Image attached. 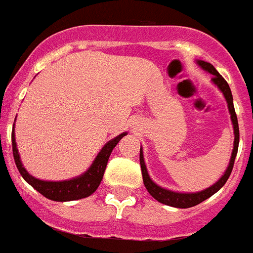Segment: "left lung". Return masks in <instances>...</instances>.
<instances>
[{
  "instance_id": "obj_1",
  "label": "left lung",
  "mask_w": 253,
  "mask_h": 253,
  "mask_svg": "<svg viewBox=\"0 0 253 253\" xmlns=\"http://www.w3.org/2000/svg\"><path fill=\"white\" fill-rule=\"evenodd\" d=\"M196 64H198L200 68H203L205 72L213 75L211 78V84H215V87H218V90L223 93L225 101L228 105V110L231 114V120L232 125H233V134H234V142H233V149H232L231 160L228 163L227 169L224 171V173L222 175V177L216 181L215 184H213L211 186H209L208 189L202 190V191H196V193H180V191H173V190L165 189V187L160 186L154 182L151 178L148 173V169H147L146 162H144V156H143V149L140 147V153H139V161H140V169H142V176H143V182H144V186L148 190V193L153 196L157 202L162 203L165 205H169V207L173 208H181V209H186V208L195 207V205L200 204L204 200H207L208 198H210L211 195L219 191L224 186V184L227 182L228 177L231 176V172L233 169L234 160H236L237 152H238V143H240V129H238V120H237L236 111H234L233 106V96H232L231 88H229V84H227L224 78L219 75V72L214 68L213 64L208 63L205 60L196 59Z\"/></svg>"
}]
</instances>
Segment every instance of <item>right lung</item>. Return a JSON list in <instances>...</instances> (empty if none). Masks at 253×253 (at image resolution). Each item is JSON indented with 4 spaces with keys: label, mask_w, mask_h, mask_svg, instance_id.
Listing matches in <instances>:
<instances>
[{
    "label": "right lung",
    "mask_w": 253,
    "mask_h": 253,
    "mask_svg": "<svg viewBox=\"0 0 253 253\" xmlns=\"http://www.w3.org/2000/svg\"><path fill=\"white\" fill-rule=\"evenodd\" d=\"M15 122H16V119H15ZM126 134L128 133L124 131V133L119 134L118 137L109 140L102 147L101 151L97 153L92 165L84 173H81L77 177L63 181L40 180V178H37L33 175H30L28 169L22 165L20 153L17 151L16 138H15V124H13L11 139H12L13 158H15V163H16V167L19 169L20 175L22 176V178L29 185L34 187L37 191H39L42 195L49 199V200H54V202H72V200L87 198V196H90L91 194H93L97 190L99 185L101 184L102 177H104V172L106 169L107 161H109L111 152L115 148L116 144L119 143V140L123 137H125Z\"/></svg>",
    "instance_id": "add662e5"
}]
</instances>
